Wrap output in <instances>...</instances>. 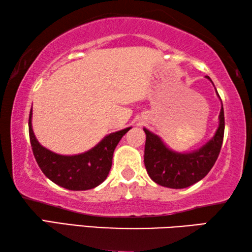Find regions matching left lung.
<instances>
[{
  "label": "left lung",
  "instance_id": "left-lung-1",
  "mask_svg": "<svg viewBox=\"0 0 252 252\" xmlns=\"http://www.w3.org/2000/svg\"><path fill=\"white\" fill-rule=\"evenodd\" d=\"M207 78L211 81L209 76ZM219 120L218 130L210 141L199 150L185 155L169 150L159 136L143 129L147 135L144 165L152 180L162 187L182 189L194 185L206 177L218 159L222 146L224 134L223 105L221 106Z\"/></svg>",
  "mask_w": 252,
  "mask_h": 252
}]
</instances>
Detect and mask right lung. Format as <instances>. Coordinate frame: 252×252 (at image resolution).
I'll use <instances>...</instances> for the list:
<instances>
[{
  "label": "right lung",
  "mask_w": 252,
  "mask_h": 252,
  "mask_svg": "<svg viewBox=\"0 0 252 252\" xmlns=\"http://www.w3.org/2000/svg\"><path fill=\"white\" fill-rule=\"evenodd\" d=\"M32 110L29 117V134L34 158L46 177L69 190L93 189L108 177L112 165L114 149L131 127L114 132L90 151L78 156H60L37 142L32 130Z\"/></svg>",
  "instance_id": "right-lung-1"
}]
</instances>
